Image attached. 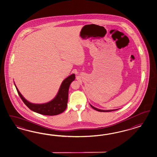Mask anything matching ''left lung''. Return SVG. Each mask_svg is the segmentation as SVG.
Here are the masks:
<instances>
[{"label": "left lung", "mask_w": 157, "mask_h": 157, "mask_svg": "<svg viewBox=\"0 0 157 157\" xmlns=\"http://www.w3.org/2000/svg\"><path fill=\"white\" fill-rule=\"evenodd\" d=\"M90 106H91V107L93 109H94V110L98 111H100V112H110V111H115L118 110V109H115V110H101V109H97V108H96V107H94V106H92V105H90Z\"/></svg>", "instance_id": "8db88e82"}]
</instances>
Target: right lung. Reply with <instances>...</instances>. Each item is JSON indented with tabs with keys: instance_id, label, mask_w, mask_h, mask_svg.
<instances>
[{
	"instance_id": "1",
	"label": "right lung",
	"mask_w": 157,
	"mask_h": 157,
	"mask_svg": "<svg viewBox=\"0 0 157 157\" xmlns=\"http://www.w3.org/2000/svg\"><path fill=\"white\" fill-rule=\"evenodd\" d=\"M75 79L74 74L68 76L62 82L56 97L50 102L43 104H34L27 101L19 92L15 85V86L21 100L31 110L44 115L52 116L59 114L66 110L67 106L69 87Z\"/></svg>"
}]
</instances>
